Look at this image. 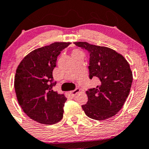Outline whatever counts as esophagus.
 I'll list each match as a JSON object with an SVG mask.
<instances>
[{"label": "esophagus", "mask_w": 149, "mask_h": 149, "mask_svg": "<svg viewBox=\"0 0 149 149\" xmlns=\"http://www.w3.org/2000/svg\"><path fill=\"white\" fill-rule=\"evenodd\" d=\"M79 91H80V90H79V89L77 88V89H75V90H72V91H71V92H70V95H71L72 96H74L75 95H77V93H79Z\"/></svg>", "instance_id": "obj_1"}]
</instances>
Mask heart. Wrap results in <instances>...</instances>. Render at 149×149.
I'll use <instances>...</instances> for the list:
<instances>
[{
    "instance_id": "1",
    "label": "heart",
    "mask_w": 149,
    "mask_h": 149,
    "mask_svg": "<svg viewBox=\"0 0 149 149\" xmlns=\"http://www.w3.org/2000/svg\"><path fill=\"white\" fill-rule=\"evenodd\" d=\"M78 54H82V52L80 51V50L77 49H75L72 51V56H76V55H78Z\"/></svg>"
}]
</instances>
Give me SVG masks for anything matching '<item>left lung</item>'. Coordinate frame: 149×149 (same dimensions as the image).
I'll return each instance as SVG.
<instances>
[{"label":"left lung","mask_w":149,"mask_h":149,"mask_svg":"<svg viewBox=\"0 0 149 149\" xmlns=\"http://www.w3.org/2000/svg\"><path fill=\"white\" fill-rule=\"evenodd\" d=\"M90 53V78L97 80V87L86 91L88 100L82 108L94 120L108 119L123 106L131 90L133 74L126 59L120 54L105 47L84 41L74 42Z\"/></svg>","instance_id":"1"}]
</instances>
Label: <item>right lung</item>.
Returning a JSON list of instances; mask_svg holds the SVG:
<instances>
[{
	"instance_id": "add662e5",
	"label": "right lung",
	"mask_w": 149,
	"mask_h": 149,
	"mask_svg": "<svg viewBox=\"0 0 149 149\" xmlns=\"http://www.w3.org/2000/svg\"><path fill=\"white\" fill-rule=\"evenodd\" d=\"M70 42H54L28 54L18 64L14 87L18 102L32 120L45 125L59 122L63 118L67 98L53 91L52 72L61 51Z\"/></svg>"
}]
</instances>
